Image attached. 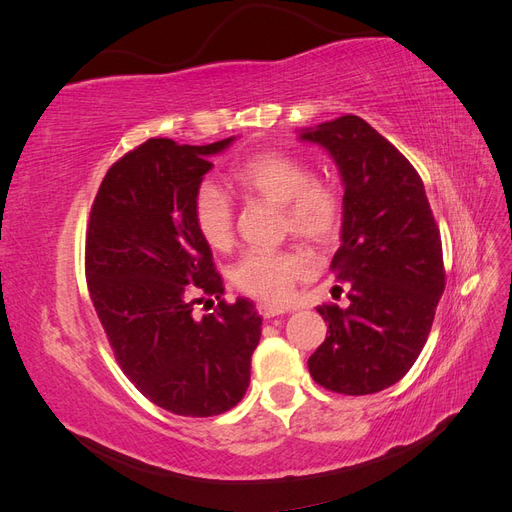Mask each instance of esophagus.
<instances>
[{
  "instance_id": "obj_1",
  "label": "esophagus",
  "mask_w": 512,
  "mask_h": 512,
  "mask_svg": "<svg viewBox=\"0 0 512 512\" xmlns=\"http://www.w3.org/2000/svg\"><path fill=\"white\" fill-rule=\"evenodd\" d=\"M258 314L262 318H275V316H282V314H288V307H282V305H273V303H258L256 305Z\"/></svg>"
}]
</instances>
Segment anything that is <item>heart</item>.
I'll return each mask as SVG.
<instances>
[{
	"label": "heart",
	"instance_id": "heart-1",
	"mask_svg": "<svg viewBox=\"0 0 512 512\" xmlns=\"http://www.w3.org/2000/svg\"><path fill=\"white\" fill-rule=\"evenodd\" d=\"M230 185L243 196L267 200L282 211V228L314 245H327L342 226V196L335 185L316 179L309 166L286 151H260L230 170ZM194 224L211 250L226 252L235 243V213L215 185H200L192 203ZM314 258L303 247L256 250L241 256L232 282L267 303H286L294 286L312 277Z\"/></svg>",
	"mask_w": 512,
	"mask_h": 512
}]
</instances>
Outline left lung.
<instances>
[{"instance_id":"1","label":"left lung","mask_w":512,"mask_h":512,"mask_svg":"<svg viewBox=\"0 0 512 512\" xmlns=\"http://www.w3.org/2000/svg\"><path fill=\"white\" fill-rule=\"evenodd\" d=\"M299 138L327 149L342 175L331 273L350 288L348 307H316L329 331L309 374L333 393H378L408 374L429 337L446 282L440 230L414 166L365 119L337 117Z\"/></svg>"}]
</instances>
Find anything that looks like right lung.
I'll return each instance as SVG.
<instances>
[{"label":"right lung","instance_id":"obj_1","mask_svg":"<svg viewBox=\"0 0 512 512\" xmlns=\"http://www.w3.org/2000/svg\"><path fill=\"white\" fill-rule=\"evenodd\" d=\"M211 145L149 138L108 168L89 213L85 275L115 359L153 404L179 416H215L250 386L262 318L250 299L226 303L192 203L213 168ZM219 299L196 319V302Z\"/></svg>","mask_w":512,"mask_h":512}]
</instances>
